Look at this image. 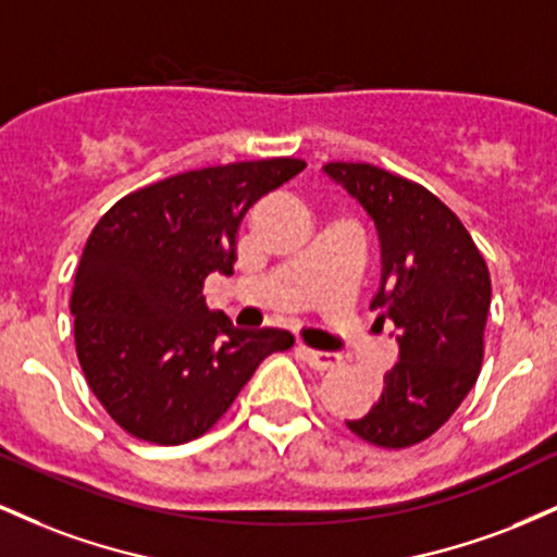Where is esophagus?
Listing matches in <instances>:
<instances>
[{
	"mask_svg": "<svg viewBox=\"0 0 557 557\" xmlns=\"http://www.w3.org/2000/svg\"><path fill=\"white\" fill-rule=\"evenodd\" d=\"M298 354H300V359L309 363L311 369H317V372H327V369H335L337 363H341V356L330 354V350H311V348H304V345H300Z\"/></svg>",
	"mask_w": 557,
	"mask_h": 557,
	"instance_id": "1",
	"label": "esophagus"
}]
</instances>
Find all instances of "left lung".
Masks as SVG:
<instances>
[{"instance_id":"left-lung-1","label":"left lung","mask_w":557,"mask_h":557,"mask_svg":"<svg viewBox=\"0 0 557 557\" xmlns=\"http://www.w3.org/2000/svg\"><path fill=\"white\" fill-rule=\"evenodd\" d=\"M372 216L382 251L372 309L393 319L400 356L372 411L345 421L376 447L432 437L474 387L484 359L490 270L456 214L424 185L367 162L322 168Z\"/></svg>"}]
</instances>
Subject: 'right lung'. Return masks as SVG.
I'll list each match as a JSON object with an SVG mask.
<instances>
[{
    "instance_id": "add662e5",
    "label": "right lung",
    "mask_w": 557,
    "mask_h": 557,
    "mask_svg": "<svg viewBox=\"0 0 557 557\" xmlns=\"http://www.w3.org/2000/svg\"><path fill=\"white\" fill-rule=\"evenodd\" d=\"M277 157L190 170L127 194L96 222L70 311L88 387L133 437L183 445L225 417L285 330H240L209 311L203 280L233 274L248 209L296 177Z\"/></svg>"
}]
</instances>
